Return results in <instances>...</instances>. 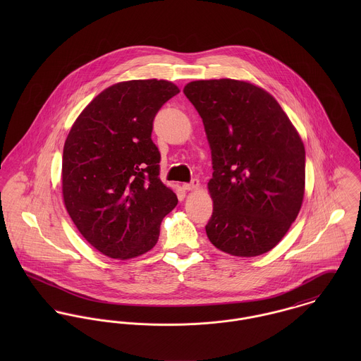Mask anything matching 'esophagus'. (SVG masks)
Instances as JSON below:
<instances>
[{
  "label": "esophagus",
  "instance_id": "obj_1",
  "mask_svg": "<svg viewBox=\"0 0 361 361\" xmlns=\"http://www.w3.org/2000/svg\"><path fill=\"white\" fill-rule=\"evenodd\" d=\"M199 186H200L199 179H193L190 183H185V185H183V189H185V190H197Z\"/></svg>",
  "mask_w": 361,
  "mask_h": 361
}]
</instances>
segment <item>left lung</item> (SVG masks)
<instances>
[{
	"label": "left lung",
	"mask_w": 361,
	"mask_h": 361,
	"mask_svg": "<svg viewBox=\"0 0 361 361\" xmlns=\"http://www.w3.org/2000/svg\"><path fill=\"white\" fill-rule=\"evenodd\" d=\"M183 93L211 149L209 242L238 257L269 252L303 203L306 152L298 130L269 93L243 80H196Z\"/></svg>",
	"instance_id": "obj_1"
}]
</instances>
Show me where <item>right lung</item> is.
<instances>
[{
  "label": "right lung",
  "instance_id": "obj_1",
  "mask_svg": "<svg viewBox=\"0 0 361 361\" xmlns=\"http://www.w3.org/2000/svg\"><path fill=\"white\" fill-rule=\"evenodd\" d=\"M179 93L168 80H129L102 92L78 116L62 154V196L82 236L111 258L152 250L176 195L158 178L155 114Z\"/></svg>",
  "mask_w": 361,
  "mask_h": 361
}]
</instances>
